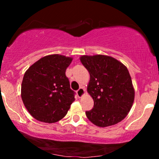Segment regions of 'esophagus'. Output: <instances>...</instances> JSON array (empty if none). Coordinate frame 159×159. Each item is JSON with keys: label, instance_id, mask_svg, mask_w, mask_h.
Returning a JSON list of instances; mask_svg holds the SVG:
<instances>
[{"label": "esophagus", "instance_id": "esophagus-1", "mask_svg": "<svg viewBox=\"0 0 159 159\" xmlns=\"http://www.w3.org/2000/svg\"><path fill=\"white\" fill-rule=\"evenodd\" d=\"M77 94L78 97L81 98L82 96L85 94V90L83 88V87H80V88L77 90Z\"/></svg>", "mask_w": 159, "mask_h": 159}]
</instances>
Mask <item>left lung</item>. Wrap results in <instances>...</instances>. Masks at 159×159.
Returning <instances> with one entry per match:
<instances>
[{
    "label": "left lung",
    "mask_w": 159,
    "mask_h": 159,
    "mask_svg": "<svg viewBox=\"0 0 159 159\" xmlns=\"http://www.w3.org/2000/svg\"><path fill=\"white\" fill-rule=\"evenodd\" d=\"M80 61L90 73L87 92L94 101L86 111L88 120L99 127L120 123L127 116L134 99V89L129 70L112 57L83 55Z\"/></svg>",
    "instance_id": "left-lung-1"
}]
</instances>
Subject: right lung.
Returning <instances> with one entry per match:
<instances>
[{
  "mask_svg": "<svg viewBox=\"0 0 159 159\" xmlns=\"http://www.w3.org/2000/svg\"><path fill=\"white\" fill-rule=\"evenodd\" d=\"M72 57L51 54L40 58L24 75L21 96L30 115L40 122L53 123L66 115L75 101L66 70Z\"/></svg>",
  "mask_w": 159,
  "mask_h": 159,
  "instance_id": "add662e5",
  "label": "right lung"
}]
</instances>
